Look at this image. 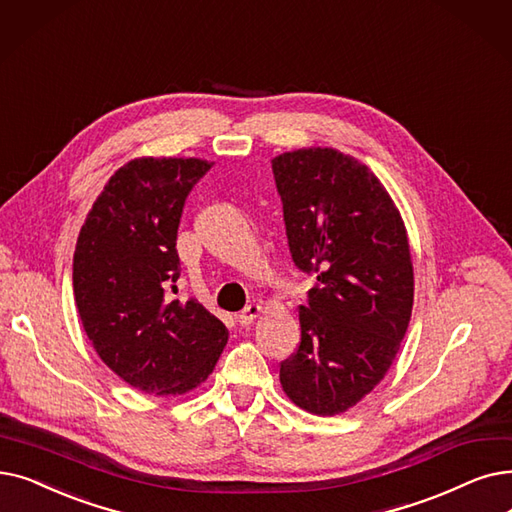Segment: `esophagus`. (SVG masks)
<instances>
[{
    "instance_id": "1",
    "label": "esophagus",
    "mask_w": 512,
    "mask_h": 512,
    "mask_svg": "<svg viewBox=\"0 0 512 512\" xmlns=\"http://www.w3.org/2000/svg\"><path fill=\"white\" fill-rule=\"evenodd\" d=\"M261 314V305L259 303H251V305H247L244 307L240 314H238V322L242 324V326H249V324H253V320L257 318Z\"/></svg>"
}]
</instances>
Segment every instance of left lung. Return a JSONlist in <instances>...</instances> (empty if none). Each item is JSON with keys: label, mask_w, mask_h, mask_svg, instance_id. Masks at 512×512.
Returning a JSON list of instances; mask_svg holds the SVG:
<instances>
[{"label": "left lung", "mask_w": 512, "mask_h": 512, "mask_svg": "<svg viewBox=\"0 0 512 512\" xmlns=\"http://www.w3.org/2000/svg\"><path fill=\"white\" fill-rule=\"evenodd\" d=\"M288 249L316 276L299 305L301 343L280 364L299 408L335 416L366 397L406 337L414 272L406 226L366 165L335 148H299L272 161Z\"/></svg>", "instance_id": "1"}]
</instances>
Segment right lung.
Here are the masks:
<instances>
[{"label":"right lung","mask_w":512,"mask_h":512,"mask_svg":"<svg viewBox=\"0 0 512 512\" xmlns=\"http://www.w3.org/2000/svg\"><path fill=\"white\" fill-rule=\"evenodd\" d=\"M203 159L142 157L110 177L81 226L73 291L100 360L133 389L182 395L213 372L228 328L196 299H175L184 203Z\"/></svg>","instance_id":"right-lung-1"}]
</instances>
